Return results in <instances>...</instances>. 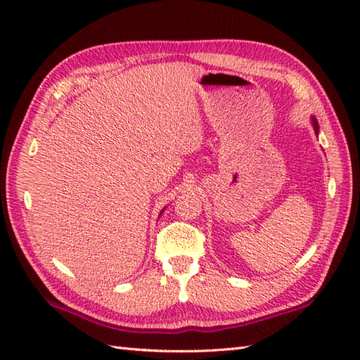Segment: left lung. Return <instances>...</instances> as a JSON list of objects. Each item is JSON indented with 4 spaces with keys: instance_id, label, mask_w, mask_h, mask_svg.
Here are the masks:
<instances>
[{
    "instance_id": "obj_1",
    "label": "left lung",
    "mask_w": 360,
    "mask_h": 360,
    "mask_svg": "<svg viewBox=\"0 0 360 360\" xmlns=\"http://www.w3.org/2000/svg\"><path fill=\"white\" fill-rule=\"evenodd\" d=\"M312 124H314V129H316V133H319V124H317V119H316V117H312Z\"/></svg>"
}]
</instances>
